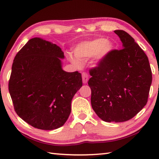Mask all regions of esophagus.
<instances>
[{"label":"esophagus","mask_w":159,"mask_h":159,"mask_svg":"<svg viewBox=\"0 0 159 159\" xmlns=\"http://www.w3.org/2000/svg\"><path fill=\"white\" fill-rule=\"evenodd\" d=\"M82 77H83V82L84 84H86L88 81V79H89V76L88 74L85 72H83L82 74Z\"/></svg>","instance_id":"esophagus-1"}]
</instances>
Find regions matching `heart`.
Returning a JSON list of instances; mask_svg holds the SVG:
<instances>
[{
	"instance_id": "heart-1",
	"label": "heart",
	"mask_w": 159,
	"mask_h": 159,
	"mask_svg": "<svg viewBox=\"0 0 159 159\" xmlns=\"http://www.w3.org/2000/svg\"><path fill=\"white\" fill-rule=\"evenodd\" d=\"M114 50L115 45L113 43L108 42L105 38H98L79 43L74 48L75 56L70 54L68 58L74 66L79 67L81 65L80 60L93 57L92 63L94 66H97Z\"/></svg>"
}]
</instances>
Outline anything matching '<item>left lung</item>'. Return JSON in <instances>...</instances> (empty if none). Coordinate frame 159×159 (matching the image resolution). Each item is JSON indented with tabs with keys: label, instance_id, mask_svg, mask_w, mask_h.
Returning a JSON list of instances; mask_svg holds the SVG:
<instances>
[{
	"label": "left lung",
	"instance_id": "1",
	"mask_svg": "<svg viewBox=\"0 0 159 159\" xmlns=\"http://www.w3.org/2000/svg\"><path fill=\"white\" fill-rule=\"evenodd\" d=\"M123 48L114 50L90 70L91 104L101 120L123 122L132 119L148 102L152 71L147 55L123 30L114 31Z\"/></svg>",
	"mask_w": 159,
	"mask_h": 159
}]
</instances>
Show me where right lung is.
Returning <instances> with one entry per match:
<instances>
[{"instance_id":"add662e5","label":"right lung","mask_w":159,"mask_h":159,"mask_svg":"<svg viewBox=\"0 0 159 159\" xmlns=\"http://www.w3.org/2000/svg\"><path fill=\"white\" fill-rule=\"evenodd\" d=\"M63 59L59 46L34 38L13 60L9 92L16 113L34 128L61 127L71 113L74 96L83 85L81 74L63 70Z\"/></svg>"}]
</instances>
